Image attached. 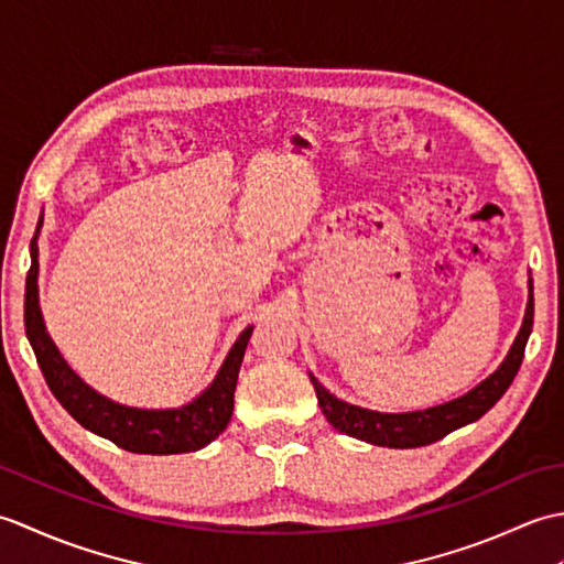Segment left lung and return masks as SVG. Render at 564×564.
Segmentation results:
<instances>
[{
	"label": "left lung",
	"instance_id": "left-lung-1",
	"mask_svg": "<svg viewBox=\"0 0 564 564\" xmlns=\"http://www.w3.org/2000/svg\"><path fill=\"white\" fill-rule=\"evenodd\" d=\"M529 305H525L523 325L513 339L511 349L492 376L482 380L480 386L465 392L463 398L451 400L446 404L429 406L424 412H404V414H382L373 410H364V406L349 404L344 400H337L329 390H325L322 382H317L315 376H310L317 392V402L322 414L327 416V422L339 429L341 434L361 438L373 446H388V448H419L429 446L438 438H443L451 431L460 429L470 422H477L485 412L492 410L499 402L501 394L509 390V386L517 378L525 341L531 337L533 329V283L529 281Z\"/></svg>",
	"mask_w": 564,
	"mask_h": 564
}]
</instances>
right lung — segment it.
Here are the masks:
<instances>
[{
	"label": "right lung",
	"instance_id": "obj_1",
	"mask_svg": "<svg viewBox=\"0 0 564 564\" xmlns=\"http://www.w3.org/2000/svg\"><path fill=\"white\" fill-rule=\"evenodd\" d=\"M39 230L31 239V269L26 275V297H23V325H26V337L33 346L35 361H39L47 388H51L57 402L84 429L113 441L116 446L130 453H191L218 438L230 424L239 366H242L247 341L254 327H247L239 334L210 388L203 390L194 402L176 406V410H135V406L118 404L104 398L97 390H91L65 364L57 346L47 337L39 305V242H35Z\"/></svg>",
	"mask_w": 564,
	"mask_h": 564
}]
</instances>
